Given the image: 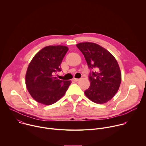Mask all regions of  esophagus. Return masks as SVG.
<instances>
[{
    "mask_svg": "<svg viewBox=\"0 0 146 146\" xmlns=\"http://www.w3.org/2000/svg\"><path fill=\"white\" fill-rule=\"evenodd\" d=\"M73 80L74 81H76H76H78L79 80V79H78V78H74L73 79Z\"/></svg>",
    "mask_w": 146,
    "mask_h": 146,
    "instance_id": "1",
    "label": "esophagus"
}]
</instances>
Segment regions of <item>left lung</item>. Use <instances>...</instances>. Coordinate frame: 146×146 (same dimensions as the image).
Returning <instances> with one entry per match:
<instances>
[{
	"mask_svg": "<svg viewBox=\"0 0 146 146\" xmlns=\"http://www.w3.org/2000/svg\"><path fill=\"white\" fill-rule=\"evenodd\" d=\"M84 55L89 69L90 86L84 92L94 103L103 104L111 99L118 91L121 82V73L114 56L105 48L90 42L76 45Z\"/></svg>",
	"mask_w": 146,
	"mask_h": 146,
	"instance_id": "1",
	"label": "left lung"
}]
</instances>
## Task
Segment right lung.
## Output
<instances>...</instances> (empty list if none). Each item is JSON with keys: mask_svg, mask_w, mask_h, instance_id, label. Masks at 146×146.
Masks as SVG:
<instances>
[{"mask_svg": "<svg viewBox=\"0 0 146 146\" xmlns=\"http://www.w3.org/2000/svg\"><path fill=\"white\" fill-rule=\"evenodd\" d=\"M68 50L65 46H46L31 61L25 83L28 92L36 102L51 105L66 93L71 81L59 80L54 74L61 71L60 64Z\"/></svg>", "mask_w": 146, "mask_h": 146, "instance_id": "1", "label": "right lung"}]
</instances>
